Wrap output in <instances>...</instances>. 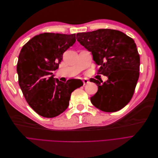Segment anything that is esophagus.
<instances>
[{"instance_id": "esophagus-1", "label": "esophagus", "mask_w": 158, "mask_h": 158, "mask_svg": "<svg viewBox=\"0 0 158 158\" xmlns=\"http://www.w3.org/2000/svg\"><path fill=\"white\" fill-rule=\"evenodd\" d=\"M88 83H89V81L87 79H84L83 80V84H84V85H85V84H88Z\"/></svg>"}]
</instances>
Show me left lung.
<instances>
[{
	"label": "left lung",
	"instance_id": "1",
	"mask_svg": "<svg viewBox=\"0 0 158 158\" xmlns=\"http://www.w3.org/2000/svg\"><path fill=\"white\" fill-rule=\"evenodd\" d=\"M76 40L92 52L100 66L98 74L108 77L105 82L90 79L98 86L91 102L105 112L121 110L131 101L139 78L140 55L135 41L122 31L111 29L78 33Z\"/></svg>",
	"mask_w": 158,
	"mask_h": 158
}]
</instances>
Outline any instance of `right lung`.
Instances as JSON below:
<instances>
[{
	"instance_id": "obj_1",
	"label": "right lung",
	"mask_w": 158,
	"mask_h": 158,
	"mask_svg": "<svg viewBox=\"0 0 158 158\" xmlns=\"http://www.w3.org/2000/svg\"><path fill=\"white\" fill-rule=\"evenodd\" d=\"M76 41V34L44 33L23 46L18 56V83L29 106L40 115L52 118L67 109L74 81L66 83L53 78L63 55Z\"/></svg>"
}]
</instances>
